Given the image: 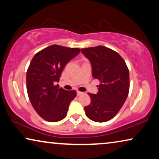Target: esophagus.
I'll return each mask as SVG.
<instances>
[{
  "label": "esophagus",
  "instance_id": "34e87169",
  "mask_svg": "<svg viewBox=\"0 0 159 159\" xmlns=\"http://www.w3.org/2000/svg\"><path fill=\"white\" fill-rule=\"evenodd\" d=\"M82 93H82V92H80V91H77V96H79V95H81Z\"/></svg>",
  "mask_w": 159,
  "mask_h": 159
}]
</instances>
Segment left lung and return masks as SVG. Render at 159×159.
<instances>
[{
    "mask_svg": "<svg viewBox=\"0 0 159 159\" xmlns=\"http://www.w3.org/2000/svg\"><path fill=\"white\" fill-rule=\"evenodd\" d=\"M81 52L92 65L93 77L100 84L97 94L88 93L91 102L84 107L86 116L96 122H105L119 111L129 90V72L122 57L108 48L98 45Z\"/></svg>",
    "mask_w": 159,
    "mask_h": 159,
    "instance_id": "8db88e82",
    "label": "left lung"
}]
</instances>
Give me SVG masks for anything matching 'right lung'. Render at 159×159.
Wrapping results in <instances>:
<instances>
[{"mask_svg":"<svg viewBox=\"0 0 159 159\" xmlns=\"http://www.w3.org/2000/svg\"><path fill=\"white\" fill-rule=\"evenodd\" d=\"M80 52L77 48L52 45L37 53L27 71V90L34 109L45 121L56 122L67 114L75 90L59 88V78L66 64Z\"/></svg>","mask_w":159,"mask_h":159,"instance_id":"1","label":"right lung"}]
</instances>
